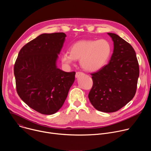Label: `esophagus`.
<instances>
[{"instance_id":"obj_1","label":"esophagus","mask_w":151,"mask_h":151,"mask_svg":"<svg viewBox=\"0 0 151 151\" xmlns=\"http://www.w3.org/2000/svg\"><path fill=\"white\" fill-rule=\"evenodd\" d=\"M84 75V73H82V72H76V75H75V77L76 78H79V76H82V75Z\"/></svg>"}]
</instances>
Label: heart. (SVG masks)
Listing matches in <instances>:
<instances>
[{"instance_id": "b5f03b06", "label": "heart", "mask_w": 151, "mask_h": 151, "mask_svg": "<svg viewBox=\"0 0 151 151\" xmlns=\"http://www.w3.org/2000/svg\"><path fill=\"white\" fill-rule=\"evenodd\" d=\"M70 52L61 54V62L70 66L76 60L80 59L81 67L88 72H96L103 68L108 61L112 48L106 39L83 40L76 42L69 49Z\"/></svg>"}]
</instances>
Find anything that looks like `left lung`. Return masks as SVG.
<instances>
[{"label": "left lung", "instance_id": "8db88e82", "mask_svg": "<svg viewBox=\"0 0 151 151\" xmlns=\"http://www.w3.org/2000/svg\"><path fill=\"white\" fill-rule=\"evenodd\" d=\"M114 42V51L107 65L91 73L93 87L88 94L94 108L111 113L118 111L134 97L139 76L136 52L127 42L107 33Z\"/></svg>", "mask_w": 151, "mask_h": 151}]
</instances>
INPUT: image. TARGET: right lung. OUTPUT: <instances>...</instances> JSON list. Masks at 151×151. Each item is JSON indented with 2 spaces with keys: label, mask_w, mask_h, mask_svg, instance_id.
<instances>
[{
  "label": "right lung",
  "mask_w": 151,
  "mask_h": 151,
  "mask_svg": "<svg viewBox=\"0 0 151 151\" xmlns=\"http://www.w3.org/2000/svg\"><path fill=\"white\" fill-rule=\"evenodd\" d=\"M66 37L64 33L40 35L21 49L15 63L18 96L42 114L56 113L75 81V72H66L57 66Z\"/></svg>",
  "instance_id": "1"
}]
</instances>
